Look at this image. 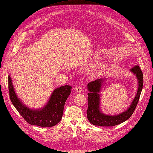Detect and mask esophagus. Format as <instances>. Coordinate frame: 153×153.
<instances>
[{"label":"esophagus","mask_w":153,"mask_h":153,"mask_svg":"<svg viewBox=\"0 0 153 153\" xmlns=\"http://www.w3.org/2000/svg\"><path fill=\"white\" fill-rule=\"evenodd\" d=\"M74 90H75V91H76V92L80 93V92H82V88L81 87L80 85H77V86H76V87L75 88Z\"/></svg>","instance_id":"obj_1"}]
</instances>
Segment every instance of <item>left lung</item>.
I'll list each match as a JSON object with an SVG mask.
<instances>
[{"mask_svg": "<svg viewBox=\"0 0 153 153\" xmlns=\"http://www.w3.org/2000/svg\"><path fill=\"white\" fill-rule=\"evenodd\" d=\"M131 72L136 75L138 81V89L136 95L129 108L114 116L105 114L100 110V94L99 92L102 84L105 82L104 79H96L88 84V108L87 115L89 121L95 126H114L126 121L132 116L136 108L143 87V75L139 66L136 65L130 69Z\"/></svg>", "mask_w": 153, "mask_h": 153, "instance_id": "1", "label": "left lung"}]
</instances>
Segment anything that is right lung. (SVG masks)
I'll return each instance as SVG.
<instances>
[{
    "label": "right lung",
    "mask_w": 153,
    "mask_h": 153,
    "mask_svg": "<svg viewBox=\"0 0 153 153\" xmlns=\"http://www.w3.org/2000/svg\"><path fill=\"white\" fill-rule=\"evenodd\" d=\"M8 82L10 101L29 124L49 128L56 126L61 121L65 101L71 94V86L66 85L56 89L43 108L32 109L25 105L17 96L10 76L8 77Z\"/></svg>",
    "instance_id": "obj_1"
}]
</instances>
